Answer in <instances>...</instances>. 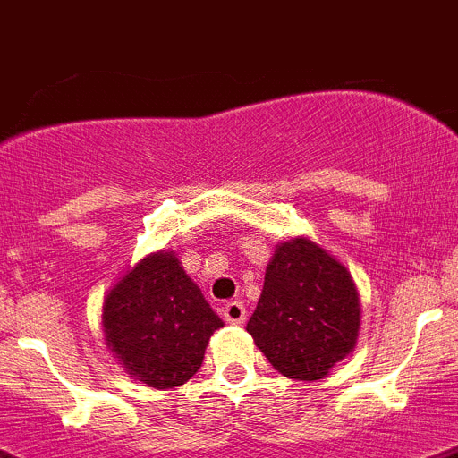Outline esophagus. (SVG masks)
<instances>
[{"instance_id":"1","label":"esophagus","mask_w":458,"mask_h":458,"mask_svg":"<svg viewBox=\"0 0 458 458\" xmlns=\"http://www.w3.org/2000/svg\"><path fill=\"white\" fill-rule=\"evenodd\" d=\"M221 311H224V318L228 320V323H233V326H242L243 320H246V307L239 301L225 302V305L221 307Z\"/></svg>"}]
</instances>
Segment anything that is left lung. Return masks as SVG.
Returning a JSON list of instances; mask_svg holds the SVG:
<instances>
[{
	"label": "left lung",
	"instance_id": "8db88e82",
	"mask_svg": "<svg viewBox=\"0 0 458 458\" xmlns=\"http://www.w3.org/2000/svg\"><path fill=\"white\" fill-rule=\"evenodd\" d=\"M361 302L348 268L310 237L277 243L249 335L289 379L314 382L330 375L354 350Z\"/></svg>",
	"mask_w": 458,
	"mask_h": 458
}]
</instances>
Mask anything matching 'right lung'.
Segmentation results:
<instances>
[{
    "label": "right lung",
    "instance_id": "1",
    "mask_svg": "<svg viewBox=\"0 0 458 458\" xmlns=\"http://www.w3.org/2000/svg\"><path fill=\"white\" fill-rule=\"evenodd\" d=\"M104 341L128 377L153 388L185 384L203 364L209 336L224 327L174 250H157L108 289Z\"/></svg>",
    "mask_w": 458,
    "mask_h": 458
}]
</instances>
